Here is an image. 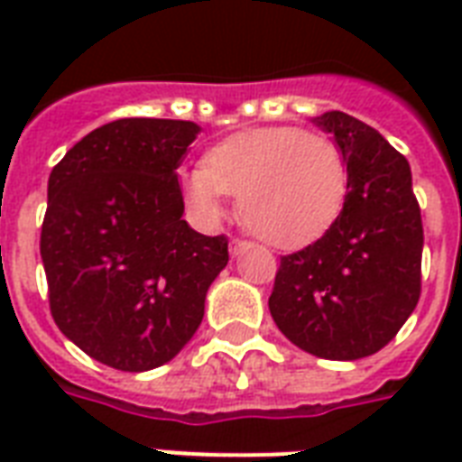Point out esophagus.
Here are the masks:
<instances>
[{
	"label": "esophagus",
	"mask_w": 462,
	"mask_h": 462,
	"mask_svg": "<svg viewBox=\"0 0 462 462\" xmlns=\"http://www.w3.org/2000/svg\"><path fill=\"white\" fill-rule=\"evenodd\" d=\"M252 246V242H246V239H232L230 242V254L232 256H239L242 252H246Z\"/></svg>",
	"instance_id": "esophagus-1"
}]
</instances>
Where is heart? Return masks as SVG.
I'll return each instance as SVG.
<instances>
[{"label":"heart","instance_id":"obj_1","mask_svg":"<svg viewBox=\"0 0 462 462\" xmlns=\"http://www.w3.org/2000/svg\"><path fill=\"white\" fill-rule=\"evenodd\" d=\"M191 206L217 216L223 194L239 199L242 223L268 245L300 249L321 239L347 196L343 151L326 134L261 126L220 141L181 177Z\"/></svg>","mask_w":462,"mask_h":462}]
</instances>
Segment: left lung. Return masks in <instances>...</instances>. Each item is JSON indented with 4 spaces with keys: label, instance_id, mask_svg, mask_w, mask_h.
Masks as SVG:
<instances>
[{
    "label": "left lung",
    "instance_id": "1",
    "mask_svg": "<svg viewBox=\"0 0 462 462\" xmlns=\"http://www.w3.org/2000/svg\"><path fill=\"white\" fill-rule=\"evenodd\" d=\"M314 125L343 151L347 196L321 239L282 256L268 309L300 350L350 362L391 343L415 311L422 216L408 160L376 129L337 110Z\"/></svg>",
    "mask_w": 462,
    "mask_h": 462
}]
</instances>
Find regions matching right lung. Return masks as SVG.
Masks as SVG:
<instances>
[{"instance_id": "right-lung-1", "label": "right lung", "mask_w": 462, "mask_h": 462, "mask_svg": "<svg viewBox=\"0 0 462 462\" xmlns=\"http://www.w3.org/2000/svg\"><path fill=\"white\" fill-rule=\"evenodd\" d=\"M201 126L129 117L97 126L52 167L40 256L50 311L119 372L165 365L201 326L227 237L191 230L177 167Z\"/></svg>"}]
</instances>
